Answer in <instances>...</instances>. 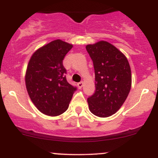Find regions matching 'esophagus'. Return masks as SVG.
<instances>
[{
  "mask_svg": "<svg viewBox=\"0 0 158 158\" xmlns=\"http://www.w3.org/2000/svg\"><path fill=\"white\" fill-rule=\"evenodd\" d=\"M77 85H78V87L79 88V89H81V88H82V86H83V82H78V83H77Z\"/></svg>",
  "mask_w": 158,
  "mask_h": 158,
  "instance_id": "1",
  "label": "esophagus"
}]
</instances>
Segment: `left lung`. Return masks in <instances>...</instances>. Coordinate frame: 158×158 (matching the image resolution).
Returning a JSON list of instances; mask_svg holds the SVG:
<instances>
[{"instance_id":"8db88e82","label":"left lung","mask_w":158,"mask_h":158,"mask_svg":"<svg viewBox=\"0 0 158 158\" xmlns=\"http://www.w3.org/2000/svg\"><path fill=\"white\" fill-rule=\"evenodd\" d=\"M86 50L95 75V91L88 98L89 110L99 117H110L120 108L130 91V66L125 55L107 41L88 44Z\"/></svg>"}]
</instances>
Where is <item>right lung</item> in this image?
I'll use <instances>...</instances> for the list:
<instances>
[{"instance_id":"obj_1","label":"right lung","mask_w":158,"mask_h":158,"mask_svg":"<svg viewBox=\"0 0 158 158\" xmlns=\"http://www.w3.org/2000/svg\"><path fill=\"white\" fill-rule=\"evenodd\" d=\"M73 45L57 39L32 54L26 73V85L31 101L45 115L55 117L67 110L77 88L67 82L63 65Z\"/></svg>"}]
</instances>
